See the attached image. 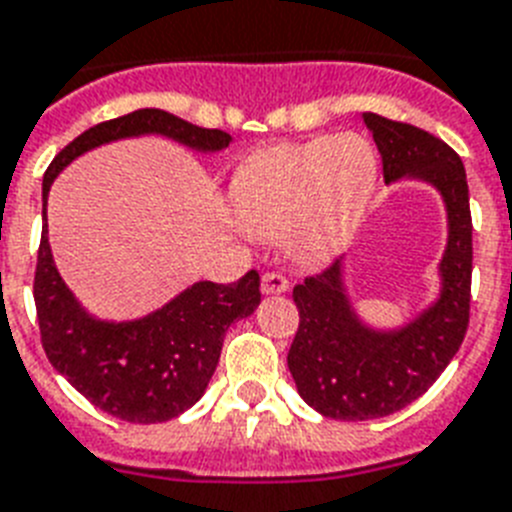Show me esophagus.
I'll use <instances>...</instances> for the list:
<instances>
[{
	"label": "esophagus",
	"instance_id": "34e87169",
	"mask_svg": "<svg viewBox=\"0 0 512 512\" xmlns=\"http://www.w3.org/2000/svg\"><path fill=\"white\" fill-rule=\"evenodd\" d=\"M286 289H289V281L276 270H270L263 276V294H283Z\"/></svg>",
	"mask_w": 512,
	"mask_h": 512
}]
</instances>
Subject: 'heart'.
I'll list each match as a JSON object with an SVG mask.
<instances>
[{
    "label": "heart",
    "instance_id": "heart-1",
    "mask_svg": "<svg viewBox=\"0 0 512 512\" xmlns=\"http://www.w3.org/2000/svg\"><path fill=\"white\" fill-rule=\"evenodd\" d=\"M375 184L367 137H315L249 156L231 179V213L252 236L286 231L296 263L322 265L349 244Z\"/></svg>",
    "mask_w": 512,
    "mask_h": 512
}]
</instances>
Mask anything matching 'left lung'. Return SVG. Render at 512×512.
Listing matches in <instances>:
<instances>
[{"mask_svg": "<svg viewBox=\"0 0 512 512\" xmlns=\"http://www.w3.org/2000/svg\"><path fill=\"white\" fill-rule=\"evenodd\" d=\"M385 182L416 179L440 192L448 244L440 260V294L401 328H372L356 315L343 278V257L294 286L299 330L289 372L312 409L341 422L395 414L432 388L461 349L471 302V210L466 169L440 137L367 111Z\"/></svg>", "mask_w": 512, "mask_h": 512, "instance_id": "left-lung-1", "label": "left lung"}]
</instances>
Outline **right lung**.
Listing matches in <instances>:
<instances>
[{
  "mask_svg": "<svg viewBox=\"0 0 512 512\" xmlns=\"http://www.w3.org/2000/svg\"><path fill=\"white\" fill-rule=\"evenodd\" d=\"M143 135L169 137L197 153H218L231 143L229 132L205 130L163 109H137L75 137L44 174V231L33 299L41 343L59 375L93 406L122 422L158 424L203 398L229 325L252 315L260 304V276L249 270L236 283L197 281L156 312L124 322L101 320L77 302L49 247L46 197L51 184L88 150Z\"/></svg>",
  "mask_w": 512,
  "mask_h": 512,
  "instance_id": "add662e5",
  "label": "right lung"
}]
</instances>
